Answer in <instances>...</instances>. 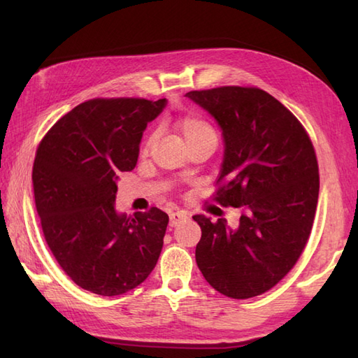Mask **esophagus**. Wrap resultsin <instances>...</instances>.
Wrapping results in <instances>:
<instances>
[{
	"instance_id": "34e87169",
	"label": "esophagus",
	"mask_w": 358,
	"mask_h": 358,
	"mask_svg": "<svg viewBox=\"0 0 358 358\" xmlns=\"http://www.w3.org/2000/svg\"><path fill=\"white\" fill-rule=\"evenodd\" d=\"M186 218H187V215H186V212H183V210L172 212V214L169 215V224H171V226H177V224H180L181 222H185Z\"/></svg>"
}]
</instances>
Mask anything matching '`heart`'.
Here are the masks:
<instances>
[{"mask_svg": "<svg viewBox=\"0 0 358 358\" xmlns=\"http://www.w3.org/2000/svg\"><path fill=\"white\" fill-rule=\"evenodd\" d=\"M178 131L186 141L189 138H194V136H196V135L212 132V129L209 127L206 121H203L201 118L186 117L178 123Z\"/></svg>", "mask_w": 358, "mask_h": 358, "instance_id": "heart-1", "label": "heart"}]
</instances>
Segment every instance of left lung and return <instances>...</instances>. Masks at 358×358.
I'll return each instance as SVG.
<instances>
[{
	"mask_svg": "<svg viewBox=\"0 0 358 358\" xmlns=\"http://www.w3.org/2000/svg\"><path fill=\"white\" fill-rule=\"evenodd\" d=\"M186 96L222 131L215 200L241 210L237 227L192 217L201 227L196 266L220 294L250 299L275 286L306 246L320 189L314 146L300 121L262 89L224 86Z\"/></svg>",
	"mask_w": 358,
	"mask_h": 358,
	"instance_id": "obj_1",
	"label": "left lung"
}]
</instances>
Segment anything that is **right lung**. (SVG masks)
<instances>
[{"label": "right lung", "instance_id": "add662e5", "mask_svg": "<svg viewBox=\"0 0 358 358\" xmlns=\"http://www.w3.org/2000/svg\"><path fill=\"white\" fill-rule=\"evenodd\" d=\"M162 98H96L78 104L45 134L34 163V194L44 238L80 287L121 295L141 285L162 254L169 217L152 208L115 209L121 172L132 171Z\"/></svg>", "mask_w": 358, "mask_h": 358}]
</instances>
